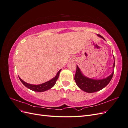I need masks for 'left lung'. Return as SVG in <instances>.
<instances>
[{
  "label": "left lung",
  "mask_w": 128,
  "mask_h": 128,
  "mask_svg": "<svg viewBox=\"0 0 128 128\" xmlns=\"http://www.w3.org/2000/svg\"><path fill=\"white\" fill-rule=\"evenodd\" d=\"M97 36L105 40L104 38L100 36V34H97ZM113 58L114 59V56ZM114 67L115 59L113 66V70L111 74L106 77V78L97 80L89 78V77L85 76L82 71L80 70L78 66L77 65L76 72L74 77L76 84L80 90L88 93H94L101 90L104 87L106 86L108 83L110 82L114 74Z\"/></svg>",
  "instance_id": "obj_1"
}]
</instances>
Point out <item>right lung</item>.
I'll return each instance as SVG.
<instances>
[{"label":"right lung","instance_id":"right-lung-1","mask_svg":"<svg viewBox=\"0 0 128 128\" xmlns=\"http://www.w3.org/2000/svg\"><path fill=\"white\" fill-rule=\"evenodd\" d=\"M61 70V69H60V70L57 72L56 76L54 77H53V78H52L51 80H50L48 81V82H45L44 83L38 84V85L29 84L23 80L20 77H19V79H20V80H21V82L22 83V84L27 88H28L29 89H30V90L34 91L42 92H44L45 91H47L54 86V85L56 83V80L58 79V77H59V74Z\"/></svg>","mask_w":128,"mask_h":128}]
</instances>
